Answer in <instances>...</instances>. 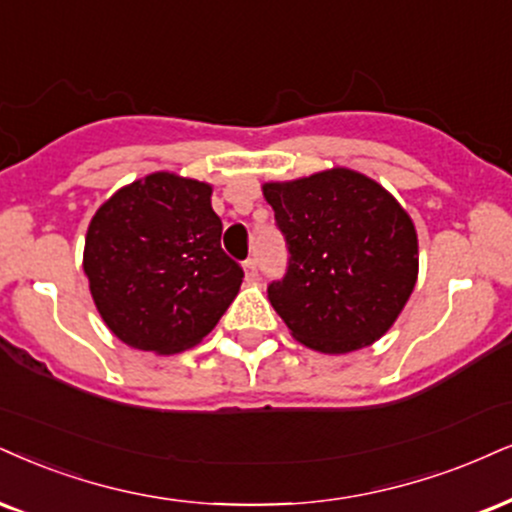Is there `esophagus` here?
Listing matches in <instances>:
<instances>
[{"mask_svg":"<svg viewBox=\"0 0 512 512\" xmlns=\"http://www.w3.org/2000/svg\"><path fill=\"white\" fill-rule=\"evenodd\" d=\"M244 275H246V280H256V277H258L256 258H246V261H244Z\"/></svg>","mask_w":512,"mask_h":512,"instance_id":"obj_1","label":"esophagus"}]
</instances>
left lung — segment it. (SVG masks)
<instances>
[{
    "mask_svg": "<svg viewBox=\"0 0 512 512\" xmlns=\"http://www.w3.org/2000/svg\"><path fill=\"white\" fill-rule=\"evenodd\" d=\"M289 266L268 299L294 339L320 353L365 349L396 323L418 280V232L368 175L330 168L266 182Z\"/></svg>",
    "mask_w": 512,
    "mask_h": 512,
    "instance_id": "8db88e82",
    "label": "left lung"
}]
</instances>
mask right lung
I'll return each instance as SVG.
<instances>
[{
    "instance_id": "1",
    "label": "right lung",
    "mask_w": 512,
    "mask_h": 512,
    "mask_svg": "<svg viewBox=\"0 0 512 512\" xmlns=\"http://www.w3.org/2000/svg\"><path fill=\"white\" fill-rule=\"evenodd\" d=\"M211 194L208 182L159 170L92 216L82 270L106 327L132 349L185 351L235 301L244 273L220 246Z\"/></svg>"
}]
</instances>
